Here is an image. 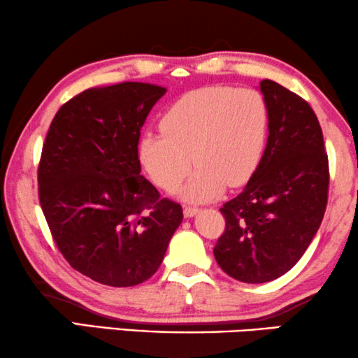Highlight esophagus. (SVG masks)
Instances as JSON below:
<instances>
[{"label":"esophagus","mask_w":358,"mask_h":358,"mask_svg":"<svg viewBox=\"0 0 358 358\" xmlns=\"http://www.w3.org/2000/svg\"><path fill=\"white\" fill-rule=\"evenodd\" d=\"M198 213H199V209L194 208V206H186V208L183 209L185 217H193V215H196Z\"/></svg>","instance_id":"1"}]
</instances>
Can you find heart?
I'll use <instances>...</instances> for the list:
<instances>
[{
	"instance_id": "b5f03b06",
	"label": "heart",
	"mask_w": 358,
	"mask_h": 358,
	"mask_svg": "<svg viewBox=\"0 0 358 358\" xmlns=\"http://www.w3.org/2000/svg\"><path fill=\"white\" fill-rule=\"evenodd\" d=\"M160 129L141 136V165L155 185L172 189L193 162L194 173L178 193L199 203L255 173L268 139L269 110L256 89L204 87L180 97L165 112Z\"/></svg>"
}]
</instances>
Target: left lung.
<instances>
[{"mask_svg":"<svg viewBox=\"0 0 358 358\" xmlns=\"http://www.w3.org/2000/svg\"><path fill=\"white\" fill-rule=\"evenodd\" d=\"M269 110V136L243 191L220 208L225 231L217 264L246 284H264L299 263L323 220L329 165L313 108L271 79L259 83Z\"/></svg>","mask_w":358,"mask_h":358,"instance_id":"8db88e82","label":"left lung"}]
</instances>
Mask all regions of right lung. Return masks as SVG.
<instances>
[{
	"label": "right lung",
	"mask_w": 358,
	"mask_h": 358,
	"mask_svg": "<svg viewBox=\"0 0 358 358\" xmlns=\"http://www.w3.org/2000/svg\"><path fill=\"white\" fill-rule=\"evenodd\" d=\"M167 89L92 87L55 115L38 165V198L55 243L80 274L131 287L155 274L183 220L141 175V128Z\"/></svg>",
	"instance_id": "obj_1"
}]
</instances>
